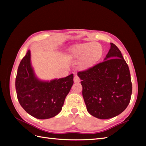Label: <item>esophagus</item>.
I'll list each match as a JSON object with an SVG mask.
<instances>
[{"instance_id": "1", "label": "esophagus", "mask_w": 146, "mask_h": 146, "mask_svg": "<svg viewBox=\"0 0 146 146\" xmlns=\"http://www.w3.org/2000/svg\"><path fill=\"white\" fill-rule=\"evenodd\" d=\"M73 80H74V82L76 83H79V82H81V80H80V78L77 75L74 76V79Z\"/></svg>"}]
</instances>
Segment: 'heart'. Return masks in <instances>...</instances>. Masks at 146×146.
Here are the masks:
<instances>
[{"label": "heart", "instance_id": "obj_1", "mask_svg": "<svg viewBox=\"0 0 146 146\" xmlns=\"http://www.w3.org/2000/svg\"><path fill=\"white\" fill-rule=\"evenodd\" d=\"M70 54L76 60H80L79 67L83 70L90 69L97 64L103 56L102 46L95 42L77 44L71 49Z\"/></svg>", "mask_w": 146, "mask_h": 146}]
</instances>
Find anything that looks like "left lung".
Here are the masks:
<instances>
[{"label":"left lung","instance_id":"obj_1","mask_svg":"<svg viewBox=\"0 0 146 146\" xmlns=\"http://www.w3.org/2000/svg\"><path fill=\"white\" fill-rule=\"evenodd\" d=\"M82 95L90 114L108 119L120 114L131 100L132 85L129 68L119 49L110 42L104 61L79 71Z\"/></svg>","mask_w":146,"mask_h":146}]
</instances>
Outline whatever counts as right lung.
Instances as JSON below:
<instances>
[{
	"instance_id": "add662e5",
	"label": "right lung",
	"mask_w": 146,
	"mask_h": 146,
	"mask_svg": "<svg viewBox=\"0 0 146 146\" xmlns=\"http://www.w3.org/2000/svg\"><path fill=\"white\" fill-rule=\"evenodd\" d=\"M73 84V74L50 82L36 78L31 64L30 50L19 65L15 90L21 107L38 119H47L60 112L65 98Z\"/></svg>"
}]
</instances>
